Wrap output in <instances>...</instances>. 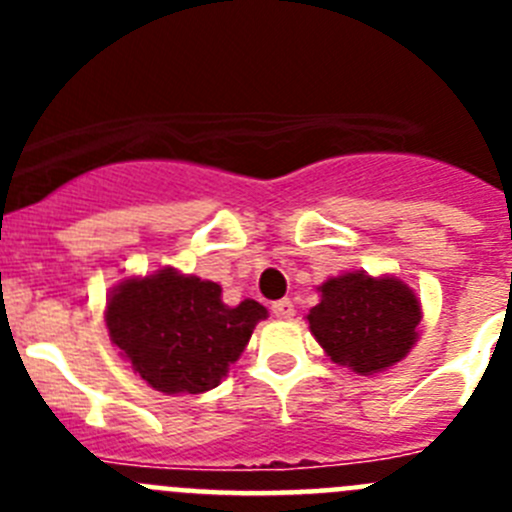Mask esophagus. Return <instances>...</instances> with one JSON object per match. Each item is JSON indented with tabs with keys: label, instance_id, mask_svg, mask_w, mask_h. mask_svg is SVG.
Returning <instances> with one entry per match:
<instances>
[{
	"label": "esophagus",
	"instance_id": "1",
	"mask_svg": "<svg viewBox=\"0 0 512 512\" xmlns=\"http://www.w3.org/2000/svg\"><path fill=\"white\" fill-rule=\"evenodd\" d=\"M271 312H274L277 318L289 320L292 315H295V305H292L289 300H279V302H274V305H271Z\"/></svg>",
	"mask_w": 512,
	"mask_h": 512
}]
</instances>
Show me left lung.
<instances>
[{
    "mask_svg": "<svg viewBox=\"0 0 512 512\" xmlns=\"http://www.w3.org/2000/svg\"><path fill=\"white\" fill-rule=\"evenodd\" d=\"M318 289L320 302L307 323L338 366H351L364 377L384 372L405 359L418 341L420 300L400 279L348 271Z\"/></svg>",
    "mask_w": 512,
    "mask_h": 512,
    "instance_id": "obj_1",
    "label": "left lung"
}]
</instances>
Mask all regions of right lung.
Segmentation results:
<instances>
[{
    "instance_id": "add662e5",
    "label": "right lung",
    "mask_w": 512,
    "mask_h": 512,
    "mask_svg": "<svg viewBox=\"0 0 512 512\" xmlns=\"http://www.w3.org/2000/svg\"><path fill=\"white\" fill-rule=\"evenodd\" d=\"M220 295V284L171 266L151 277L125 279L112 289L104 310L110 341L153 390H212L266 318V307L256 300L230 307Z\"/></svg>"
}]
</instances>
